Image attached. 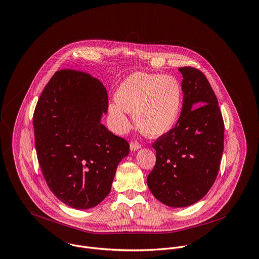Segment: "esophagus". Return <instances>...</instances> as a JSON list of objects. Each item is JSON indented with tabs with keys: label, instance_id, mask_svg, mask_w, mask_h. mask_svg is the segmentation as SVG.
I'll return each instance as SVG.
<instances>
[{
	"label": "esophagus",
	"instance_id": "34e87169",
	"mask_svg": "<svg viewBox=\"0 0 259 259\" xmlns=\"http://www.w3.org/2000/svg\"><path fill=\"white\" fill-rule=\"evenodd\" d=\"M140 148V144L137 142V141H132L130 143V149L132 151H135V150H138Z\"/></svg>",
	"mask_w": 259,
	"mask_h": 259
}]
</instances>
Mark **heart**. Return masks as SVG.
I'll return each instance as SVG.
<instances>
[{"label": "heart", "mask_w": 259, "mask_h": 259, "mask_svg": "<svg viewBox=\"0 0 259 259\" xmlns=\"http://www.w3.org/2000/svg\"><path fill=\"white\" fill-rule=\"evenodd\" d=\"M182 103V88L175 77L138 72L119 85L115 101L109 104V114L119 132L128 129L126 113L131 112L142 133L159 137L177 124Z\"/></svg>", "instance_id": "1"}]
</instances>
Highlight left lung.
<instances>
[{
  "label": "left lung",
  "instance_id": "1",
  "mask_svg": "<svg viewBox=\"0 0 259 259\" xmlns=\"http://www.w3.org/2000/svg\"><path fill=\"white\" fill-rule=\"evenodd\" d=\"M183 106L175 126L152 144L156 161L147 177L153 196L170 207L199 201L213 185L224 151V120L211 86L198 69L179 68Z\"/></svg>",
  "mask_w": 259,
  "mask_h": 259
}]
</instances>
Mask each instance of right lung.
Instances as JSON below:
<instances>
[{
  "label": "right lung",
  "mask_w": 259,
  "mask_h": 259,
  "mask_svg": "<svg viewBox=\"0 0 259 259\" xmlns=\"http://www.w3.org/2000/svg\"><path fill=\"white\" fill-rule=\"evenodd\" d=\"M108 93L97 78L81 71H57L33 114L37 159L50 190L63 203L92 208L110 193L129 143L101 123Z\"/></svg>",
  "instance_id": "right-lung-1"
}]
</instances>
